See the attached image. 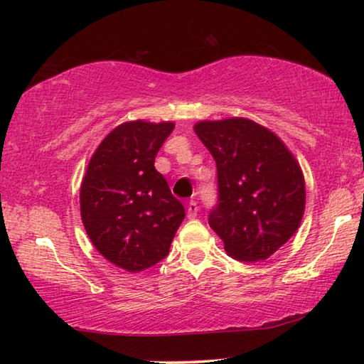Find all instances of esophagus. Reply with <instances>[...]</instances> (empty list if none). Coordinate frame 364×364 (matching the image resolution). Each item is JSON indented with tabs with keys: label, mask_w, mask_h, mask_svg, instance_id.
<instances>
[{
	"label": "esophagus",
	"mask_w": 364,
	"mask_h": 364,
	"mask_svg": "<svg viewBox=\"0 0 364 364\" xmlns=\"http://www.w3.org/2000/svg\"><path fill=\"white\" fill-rule=\"evenodd\" d=\"M197 212H199V205H197V202H194V200H191L189 204H188V207H186V213H188V218H196L197 217Z\"/></svg>",
	"instance_id": "obj_1"
}]
</instances>
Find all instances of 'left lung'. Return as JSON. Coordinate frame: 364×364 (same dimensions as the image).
<instances>
[{
	"mask_svg": "<svg viewBox=\"0 0 364 364\" xmlns=\"http://www.w3.org/2000/svg\"><path fill=\"white\" fill-rule=\"evenodd\" d=\"M194 132L215 159L218 204L208 225L239 262L267 260L299 230L305 180L273 132L242 117L199 122Z\"/></svg>",
	"mask_w": 364,
	"mask_h": 364,
	"instance_id": "1",
	"label": "left lung"
}]
</instances>
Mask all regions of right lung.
Returning <instances> with one entry per match:
<instances>
[{"instance_id":"obj_1","label":"right lung","mask_w":364,"mask_h":364,"mask_svg":"<svg viewBox=\"0 0 364 364\" xmlns=\"http://www.w3.org/2000/svg\"><path fill=\"white\" fill-rule=\"evenodd\" d=\"M173 122H125L97 146L80 188V212L97 252L132 273L168 255L184 207L154 167Z\"/></svg>"}]
</instances>
